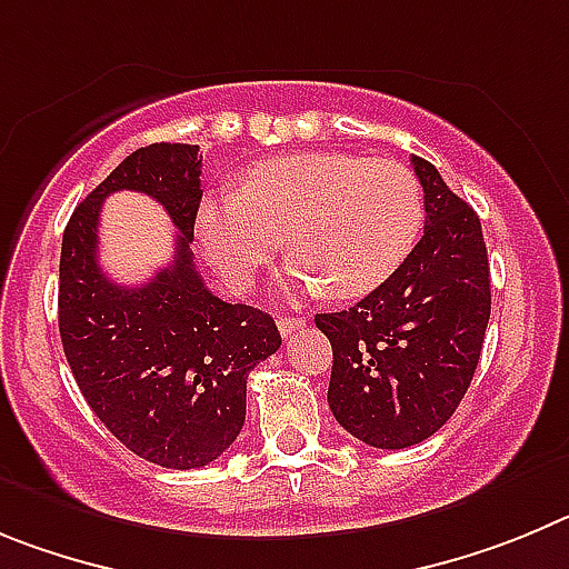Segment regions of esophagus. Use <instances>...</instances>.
I'll use <instances>...</instances> for the list:
<instances>
[{
	"instance_id": "esophagus-1",
	"label": "esophagus",
	"mask_w": 569,
	"mask_h": 569,
	"mask_svg": "<svg viewBox=\"0 0 569 569\" xmlns=\"http://www.w3.org/2000/svg\"><path fill=\"white\" fill-rule=\"evenodd\" d=\"M303 326H306L303 317H280L278 320V329L283 337H291L297 329H303Z\"/></svg>"
}]
</instances>
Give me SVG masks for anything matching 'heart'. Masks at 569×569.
I'll use <instances>...</instances> for the list:
<instances>
[{"mask_svg":"<svg viewBox=\"0 0 569 569\" xmlns=\"http://www.w3.org/2000/svg\"><path fill=\"white\" fill-rule=\"evenodd\" d=\"M425 218L406 163L351 152H297L252 167L232 192L203 198L198 240L209 263L243 289L286 238L291 289L360 297L411 254Z\"/></svg>","mask_w":569,"mask_h":569,"instance_id":"b5f03b06","label":"heart"}]
</instances>
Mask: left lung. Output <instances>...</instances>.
Returning a JSON list of instances; mask_svg holds the SVG:
<instances>
[{
	"mask_svg": "<svg viewBox=\"0 0 569 569\" xmlns=\"http://www.w3.org/2000/svg\"><path fill=\"white\" fill-rule=\"evenodd\" d=\"M425 232L397 272L346 311L317 315L329 337V406L371 448H411L468 393L490 320V266L479 214L425 158Z\"/></svg>",
	"mask_w": 569,
	"mask_h": 569,
	"instance_id": "obj_1",
	"label": "left lung"
}]
</instances>
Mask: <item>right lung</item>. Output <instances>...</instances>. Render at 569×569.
Wrapping results in <instances>:
<instances>
[{
  "mask_svg": "<svg viewBox=\"0 0 569 569\" xmlns=\"http://www.w3.org/2000/svg\"><path fill=\"white\" fill-rule=\"evenodd\" d=\"M156 197L182 232L150 284H112L98 266V214L110 191ZM196 144H150L76 207L61 238L59 335L87 406L124 448L161 468H203L238 439L247 380L280 348L266 311L223 303L189 252L201 207Z\"/></svg>",
  "mask_w": 569,
  "mask_h": 569,
  "instance_id": "1",
  "label": "right lung"
}]
</instances>
